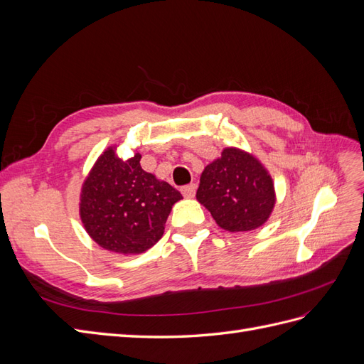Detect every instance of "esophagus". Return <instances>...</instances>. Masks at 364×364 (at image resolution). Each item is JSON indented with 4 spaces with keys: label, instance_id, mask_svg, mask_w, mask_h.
<instances>
[{
    "label": "esophagus",
    "instance_id": "34e87169",
    "mask_svg": "<svg viewBox=\"0 0 364 364\" xmlns=\"http://www.w3.org/2000/svg\"><path fill=\"white\" fill-rule=\"evenodd\" d=\"M196 188H197L196 183H190V185L182 186L181 191L186 197V199H191V197H194V194H196Z\"/></svg>",
    "mask_w": 364,
    "mask_h": 364
}]
</instances>
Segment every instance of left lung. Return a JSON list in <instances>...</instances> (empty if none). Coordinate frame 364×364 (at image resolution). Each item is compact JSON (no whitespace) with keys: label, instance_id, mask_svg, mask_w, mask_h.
<instances>
[{"label":"left lung","instance_id":"obj_1","mask_svg":"<svg viewBox=\"0 0 364 364\" xmlns=\"http://www.w3.org/2000/svg\"><path fill=\"white\" fill-rule=\"evenodd\" d=\"M196 197L229 232L262 226L277 203L269 171L255 156L235 147H226L206 165Z\"/></svg>","mask_w":364,"mask_h":364}]
</instances>
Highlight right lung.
Returning <instances> with one entry per match:
<instances>
[{
    "label": "right lung",
    "instance_id": "obj_1",
    "mask_svg": "<svg viewBox=\"0 0 364 364\" xmlns=\"http://www.w3.org/2000/svg\"><path fill=\"white\" fill-rule=\"evenodd\" d=\"M141 155L123 161L106 149L82 185L80 218L95 243L134 255L156 245L165 222L182 194L141 168Z\"/></svg>",
    "mask_w": 364,
    "mask_h": 364
}]
</instances>
